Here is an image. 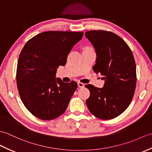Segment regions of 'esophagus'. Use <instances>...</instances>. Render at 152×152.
<instances>
[{
    "label": "esophagus",
    "instance_id": "esophagus-1",
    "mask_svg": "<svg viewBox=\"0 0 152 152\" xmlns=\"http://www.w3.org/2000/svg\"><path fill=\"white\" fill-rule=\"evenodd\" d=\"M84 83H81V82H78V88H83V87H84Z\"/></svg>",
    "mask_w": 152,
    "mask_h": 152
}]
</instances>
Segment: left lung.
I'll list each match as a JSON object with an SVG mask.
<instances>
[{
  "label": "left lung",
  "instance_id": "left-lung-1",
  "mask_svg": "<svg viewBox=\"0 0 152 152\" xmlns=\"http://www.w3.org/2000/svg\"><path fill=\"white\" fill-rule=\"evenodd\" d=\"M85 36L96 51L93 69L104 80L102 88L86 85L90 91L87 106L99 119L115 118L127 108L136 88V64L133 53L125 42L112 32L90 31L86 32Z\"/></svg>",
  "mask_w": 152,
  "mask_h": 152
}]
</instances>
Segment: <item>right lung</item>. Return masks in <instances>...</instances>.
I'll return each instance as SVG.
<instances>
[{
    "instance_id": "right-lung-1",
    "label": "right lung",
    "mask_w": 152,
    "mask_h": 152,
    "mask_svg": "<svg viewBox=\"0 0 152 152\" xmlns=\"http://www.w3.org/2000/svg\"><path fill=\"white\" fill-rule=\"evenodd\" d=\"M83 32L47 31L25 44L19 55L16 80L19 94L32 114L43 120L57 118L65 112L77 83L56 78L70 50Z\"/></svg>"
}]
</instances>
